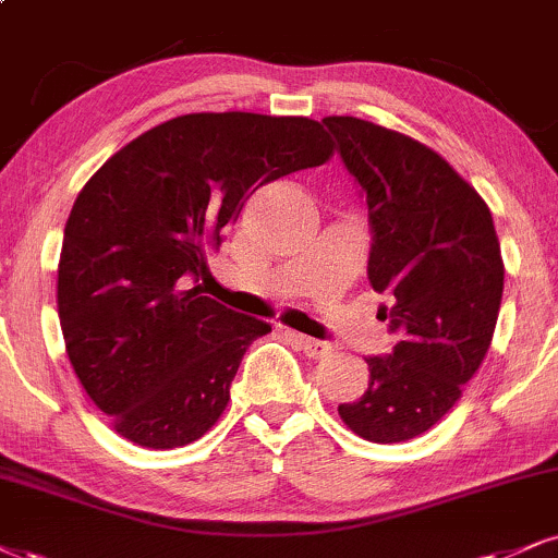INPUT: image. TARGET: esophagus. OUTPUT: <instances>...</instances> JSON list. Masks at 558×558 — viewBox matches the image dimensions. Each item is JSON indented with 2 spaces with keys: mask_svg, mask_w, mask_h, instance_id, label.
Segmentation results:
<instances>
[{
  "mask_svg": "<svg viewBox=\"0 0 558 558\" xmlns=\"http://www.w3.org/2000/svg\"><path fill=\"white\" fill-rule=\"evenodd\" d=\"M287 336L298 343V347L305 352V356H311V360H320V356H328L331 354V343H323V341H315L311 336H302V333H294V331H287Z\"/></svg>",
  "mask_w": 558,
  "mask_h": 558,
  "instance_id": "34e87169",
  "label": "esophagus"
}]
</instances>
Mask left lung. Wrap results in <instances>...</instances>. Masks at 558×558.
<instances>
[{"instance_id":"8db88e82","label":"left lung","mask_w":558,"mask_h":558,"mask_svg":"<svg viewBox=\"0 0 558 558\" xmlns=\"http://www.w3.org/2000/svg\"><path fill=\"white\" fill-rule=\"evenodd\" d=\"M369 211L367 277L388 294L393 354L367 356L369 385L341 403L343 424L377 445L405 442L442 418L484 362L505 290L489 206L435 149L354 116H328Z\"/></svg>"}]
</instances>
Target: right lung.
I'll return each mask as SVG.
<instances>
[{
    "label": "right lung",
    "mask_w": 558,
    "mask_h": 558,
    "mask_svg": "<svg viewBox=\"0 0 558 558\" xmlns=\"http://www.w3.org/2000/svg\"><path fill=\"white\" fill-rule=\"evenodd\" d=\"M331 155L302 116L189 113L85 183L61 243L59 320L82 388L121 437L170 450L217 424L245 349L271 326L204 298L206 251L260 185Z\"/></svg>",
    "instance_id": "1"
}]
</instances>
